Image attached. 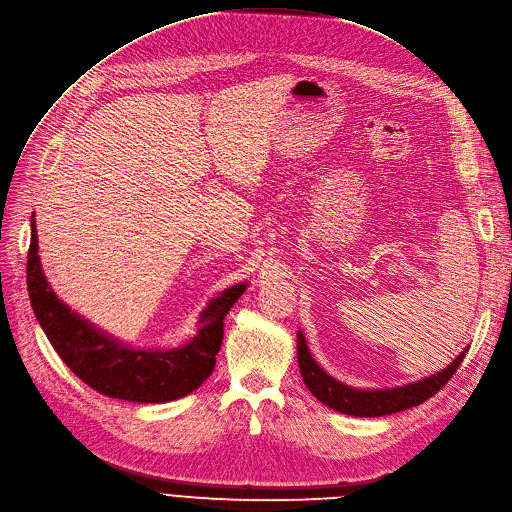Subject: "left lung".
<instances>
[{
  "mask_svg": "<svg viewBox=\"0 0 512 512\" xmlns=\"http://www.w3.org/2000/svg\"><path fill=\"white\" fill-rule=\"evenodd\" d=\"M466 351L469 349H464L460 355H456V360L450 362L443 370L429 374L420 381L389 389H358L337 381L335 376H330L314 360V355H311L303 330H297V360L307 389L328 408L349 416H387L427 402L429 397H433L452 379V374L458 370Z\"/></svg>",
  "mask_w": 512,
  "mask_h": 512,
  "instance_id": "left-lung-1",
  "label": "left lung"
}]
</instances>
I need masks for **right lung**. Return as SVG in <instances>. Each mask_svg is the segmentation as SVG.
Here are the masks:
<instances>
[{"instance_id": "right-lung-1", "label": "right lung", "mask_w": 512, "mask_h": 512, "mask_svg": "<svg viewBox=\"0 0 512 512\" xmlns=\"http://www.w3.org/2000/svg\"><path fill=\"white\" fill-rule=\"evenodd\" d=\"M249 282H238L209 299L198 314L196 335L177 347H136L96 326L66 305L41 270L35 215L27 288L39 326L79 379L98 393L136 404H165L201 387L215 368L224 341V318Z\"/></svg>"}]
</instances>
